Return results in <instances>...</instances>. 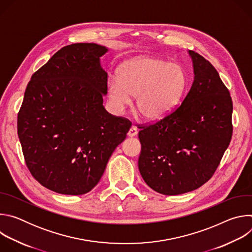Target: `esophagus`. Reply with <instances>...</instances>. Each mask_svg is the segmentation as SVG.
<instances>
[{
    "label": "esophagus",
    "mask_w": 252,
    "mask_h": 252,
    "mask_svg": "<svg viewBox=\"0 0 252 252\" xmlns=\"http://www.w3.org/2000/svg\"><path fill=\"white\" fill-rule=\"evenodd\" d=\"M137 127L136 126H131V127L129 128V130H128V132H127V135L128 136H134V135H136L137 134Z\"/></svg>",
    "instance_id": "1"
}]
</instances>
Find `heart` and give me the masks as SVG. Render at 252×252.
I'll return each mask as SVG.
<instances>
[{"mask_svg":"<svg viewBox=\"0 0 252 252\" xmlns=\"http://www.w3.org/2000/svg\"><path fill=\"white\" fill-rule=\"evenodd\" d=\"M187 85L181 65L153 57L126 62L109 85V95L118 109L130 103L136 96L135 109L149 121L166 117L178 103Z\"/></svg>","mask_w":252,"mask_h":252,"instance_id":"1","label":"heart"}]
</instances>
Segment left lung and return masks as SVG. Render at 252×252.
<instances>
[{
    "instance_id": "obj_1",
    "label": "left lung",
    "mask_w": 252,
    "mask_h": 252,
    "mask_svg": "<svg viewBox=\"0 0 252 252\" xmlns=\"http://www.w3.org/2000/svg\"><path fill=\"white\" fill-rule=\"evenodd\" d=\"M194 81L166 117L138 131V169L158 193L192 191L212 177L228 148L233 104L218 70L202 56L189 51Z\"/></svg>"
}]
</instances>
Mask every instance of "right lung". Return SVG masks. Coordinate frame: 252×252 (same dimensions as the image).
Instances as JSON below:
<instances>
[{"mask_svg": "<svg viewBox=\"0 0 252 252\" xmlns=\"http://www.w3.org/2000/svg\"><path fill=\"white\" fill-rule=\"evenodd\" d=\"M106 48L71 44L32 74L18 114V135L27 167L55 192L80 195L99 182L131 123L107 113L102 94Z\"/></svg>", "mask_w": 252, "mask_h": 252, "instance_id": "add662e5", "label": "right lung"}]
</instances>
